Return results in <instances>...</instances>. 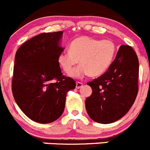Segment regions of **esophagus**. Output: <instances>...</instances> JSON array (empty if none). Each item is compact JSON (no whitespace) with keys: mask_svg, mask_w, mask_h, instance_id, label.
Wrapping results in <instances>:
<instances>
[{"mask_svg":"<svg viewBox=\"0 0 150 150\" xmlns=\"http://www.w3.org/2000/svg\"><path fill=\"white\" fill-rule=\"evenodd\" d=\"M82 86H83V84H82V82H76V88H77V89H79V88H82Z\"/></svg>","mask_w":150,"mask_h":150,"instance_id":"1","label":"esophagus"}]
</instances>
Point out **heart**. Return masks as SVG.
Here are the masks:
<instances>
[{"label":"heart","mask_w":150,"mask_h":150,"mask_svg":"<svg viewBox=\"0 0 150 150\" xmlns=\"http://www.w3.org/2000/svg\"><path fill=\"white\" fill-rule=\"evenodd\" d=\"M70 51H63L58 62L64 72L69 73L79 60L80 65L71 72L73 77H82L89 74L97 77L108 69L113 60L116 47L110 40H100L88 36L79 37L69 45Z\"/></svg>","instance_id":"obj_1"}]
</instances>
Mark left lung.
<instances>
[{"label":"left lung","mask_w":150,"mask_h":150,"mask_svg":"<svg viewBox=\"0 0 150 150\" xmlns=\"http://www.w3.org/2000/svg\"><path fill=\"white\" fill-rule=\"evenodd\" d=\"M138 75L136 53L129 45H121L108 71L87 83L93 91L85 101L90 118L101 124L112 123L122 118L136 99Z\"/></svg>","instance_id":"8db88e82"}]
</instances>
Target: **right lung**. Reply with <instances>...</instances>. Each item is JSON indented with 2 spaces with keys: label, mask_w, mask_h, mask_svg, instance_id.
<instances>
[{
  "label": "right lung",
  "mask_w": 150,
  "mask_h": 150,
  "mask_svg": "<svg viewBox=\"0 0 150 150\" xmlns=\"http://www.w3.org/2000/svg\"><path fill=\"white\" fill-rule=\"evenodd\" d=\"M62 31L42 33L24 42L15 54L12 91L21 110L38 123L54 122L64 111L67 93L76 88L62 75L58 57Z\"/></svg>",
  "instance_id": "obj_1"
}]
</instances>
